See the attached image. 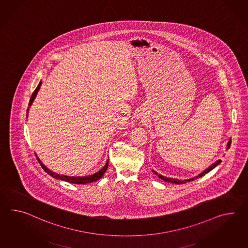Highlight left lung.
<instances>
[{
	"instance_id": "8db88e82",
	"label": "left lung",
	"mask_w": 248,
	"mask_h": 248,
	"mask_svg": "<svg viewBox=\"0 0 248 248\" xmlns=\"http://www.w3.org/2000/svg\"><path fill=\"white\" fill-rule=\"evenodd\" d=\"M230 144H231V139H230L229 142H228V144H227V150H228V149H230ZM220 162H221V160H220V159H218V160H217L215 163L212 164V166H210L208 169H206L203 172H202V173L199 174V175L194 176L193 178L186 179V180H183V181H182V180H178V179H175V178H169V177H165L163 175H157V172H155L154 170H153V172H154V174H155V175H158V177H159L160 179L164 180V181L170 182V183H174V184H185V183H186V182L193 181L194 179H197V178H199V177H202V175H205V174L209 173V172H210L211 170H212V169H214V168H216L217 165L220 163Z\"/></svg>"
}]
</instances>
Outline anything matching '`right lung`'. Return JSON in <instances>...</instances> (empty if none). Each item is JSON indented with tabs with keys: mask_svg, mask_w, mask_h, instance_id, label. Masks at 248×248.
Segmentation results:
<instances>
[{
	"mask_svg": "<svg viewBox=\"0 0 248 248\" xmlns=\"http://www.w3.org/2000/svg\"><path fill=\"white\" fill-rule=\"evenodd\" d=\"M41 83H42V82L40 81L38 86L36 87V89L35 90V91L33 92V94H32V96H31V99H30V104H29L30 106H31V104H32V102L34 101V99H35V97H36V94H37V92H38L39 89H40ZM28 114H29V108L27 109V117H28ZM36 158H37V161L39 162L40 166L42 167V169H44V170H45L48 175H51V176H53V177H55V179H60V180L69 182V183H73V184H78V185H85V184H87V183H92V182L99 180V179L102 177L103 175L105 174V172L107 171L108 167V160L106 165L103 167V169H100L98 172L95 173V174H93V175H88V176H68V175H59V174H57V173L53 172L52 170H50V169H47V168H46V166L41 162V160L37 157L36 155Z\"/></svg>",
	"mask_w": 248,
	"mask_h": 248,
	"instance_id": "right-lung-1",
	"label": "right lung"
}]
</instances>
